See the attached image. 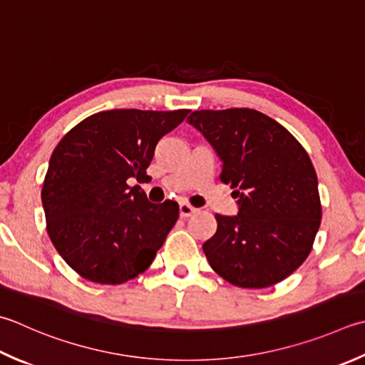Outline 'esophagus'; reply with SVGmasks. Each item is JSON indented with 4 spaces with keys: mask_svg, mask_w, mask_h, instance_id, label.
<instances>
[{
    "mask_svg": "<svg viewBox=\"0 0 365 365\" xmlns=\"http://www.w3.org/2000/svg\"><path fill=\"white\" fill-rule=\"evenodd\" d=\"M196 212H197L196 207L190 205L188 202H180V217L182 218H187V217L192 215V213H196Z\"/></svg>",
    "mask_w": 365,
    "mask_h": 365,
    "instance_id": "1",
    "label": "esophagus"
}]
</instances>
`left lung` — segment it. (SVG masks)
Segmentation results:
<instances>
[{
  "label": "left lung",
  "mask_w": 365,
  "mask_h": 365,
  "mask_svg": "<svg viewBox=\"0 0 365 365\" xmlns=\"http://www.w3.org/2000/svg\"><path fill=\"white\" fill-rule=\"evenodd\" d=\"M188 123L221 160L220 180L237 197L235 217L217 213L204 242L210 267L239 288H267L307 259L321 223L318 177L287 128L255 109L195 110Z\"/></svg>",
  "instance_id": "left-lung-1"
}]
</instances>
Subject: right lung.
I'll list each match as a JSON object with an SVG mask.
<instances>
[{
    "mask_svg": "<svg viewBox=\"0 0 365 365\" xmlns=\"http://www.w3.org/2000/svg\"><path fill=\"white\" fill-rule=\"evenodd\" d=\"M188 109H113L82 120L55 147L42 185L47 232L85 280L120 284L148 269L178 218V204L150 202L139 185L164 134Z\"/></svg>",
    "mask_w": 365,
    "mask_h": 365,
    "instance_id": "1",
    "label": "right lung"
}]
</instances>
